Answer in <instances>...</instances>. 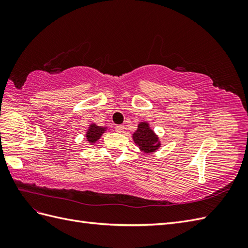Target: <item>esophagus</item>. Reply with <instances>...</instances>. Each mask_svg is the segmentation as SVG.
<instances>
[{
  "instance_id": "obj_1",
  "label": "esophagus",
  "mask_w": 248,
  "mask_h": 248,
  "mask_svg": "<svg viewBox=\"0 0 248 248\" xmlns=\"http://www.w3.org/2000/svg\"><path fill=\"white\" fill-rule=\"evenodd\" d=\"M124 130H125V128H124L123 125H117V126H116V131H117L118 133H123Z\"/></svg>"
}]
</instances>
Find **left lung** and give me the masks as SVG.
<instances>
[{
  "instance_id": "left-lung-1",
  "label": "left lung",
  "mask_w": 248,
  "mask_h": 248,
  "mask_svg": "<svg viewBox=\"0 0 248 248\" xmlns=\"http://www.w3.org/2000/svg\"><path fill=\"white\" fill-rule=\"evenodd\" d=\"M132 140L140 150V152L145 154L154 153L161 147L159 137L147 121H142L138 124L137 130L132 134Z\"/></svg>"
}]
</instances>
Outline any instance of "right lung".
<instances>
[{
  "mask_svg": "<svg viewBox=\"0 0 248 248\" xmlns=\"http://www.w3.org/2000/svg\"><path fill=\"white\" fill-rule=\"evenodd\" d=\"M108 129V126H98L96 123H91L86 130V139L90 145H94L98 141L102 134L107 132ZM109 130V129H108Z\"/></svg>",
  "mask_w": 248,
  "mask_h": 248,
  "instance_id": "obj_1",
  "label": "right lung"
}]
</instances>
